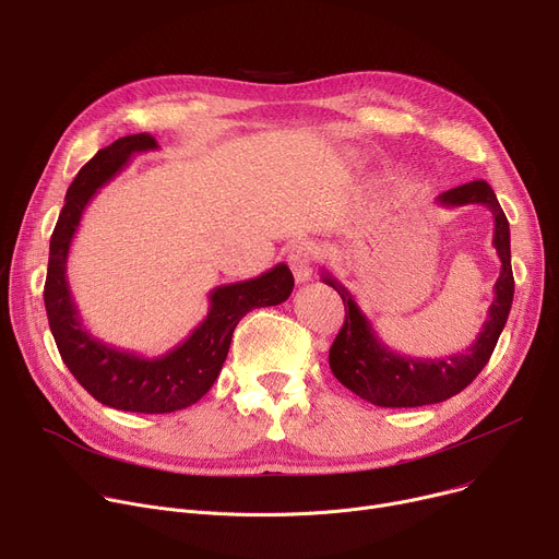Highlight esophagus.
<instances>
[{"label": "esophagus", "instance_id": "esophagus-1", "mask_svg": "<svg viewBox=\"0 0 559 559\" xmlns=\"http://www.w3.org/2000/svg\"><path fill=\"white\" fill-rule=\"evenodd\" d=\"M317 258V247L312 242H295L287 249L289 270L297 283H308L312 278V262Z\"/></svg>", "mask_w": 559, "mask_h": 559}]
</instances>
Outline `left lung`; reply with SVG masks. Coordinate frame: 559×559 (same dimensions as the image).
I'll use <instances>...</instances> for the list:
<instances>
[{
  "label": "left lung",
  "instance_id": "8db88e82",
  "mask_svg": "<svg viewBox=\"0 0 559 559\" xmlns=\"http://www.w3.org/2000/svg\"><path fill=\"white\" fill-rule=\"evenodd\" d=\"M439 205L457 209L466 203H483L493 215V249L501 258V276L493 285V301L476 342L449 358L421 360L401 356L380 340L354 295L324 270L321 281L337 289L344 301L346 319L337 333L329 365L335 378L360 399L380 407H417L442 403L460 394L489 362L493 346L501 337L514 299V276L510 255V224L493 190L485 181H472L437 197Z\"/></svg>",
  "mask_w": 559,
  "mask_h": 559
}]
</instances>
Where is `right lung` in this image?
Wrapping results in <instances>:
<instances>
[{"label": "right lung", "mask_w": 559, "mask_h": 559, "mask_svg": "<svg viewBox=\"0 0 559 559\" xmlns=\"http://www.w3.org/2000/svg\"><path fill=\"white\" fill-rule=\"evenodd\" d=\"M150 133L124 135L87 160L66 194L49 242L45 308L58 354L72 376L99 403L142 415H167L190 407L213 388L238 321L253 308L278 306L295 287L285 262L249 281L211 289L209 314L167 354L146 358L102 342L83 326L68 283V255L85 205L135 154L156 152Z\"/></svg>", "instance_id": "obj_1"}]
</instances>
